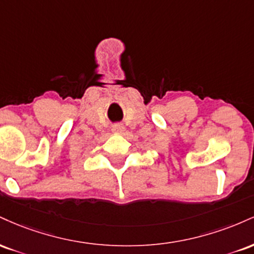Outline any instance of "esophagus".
I'll list each match as a JSON object with an SVG mask.
<instances>
[{
	"instance_id": "obj_1",
	"label": "esophagus",
	"mask_w": 254,
	"mask_h": 254,
	"mask_svg": "<svg viewBox=\"0 0 254 254\" xmlns=\"http://www.w3.org/2000/svg\"><path fill=\"white\" fill-rule=\"evenodd\" d=\"M112 131L115 133H117V135H123V133L125 132V127H123V125L117 124L112 127Z\"/></svg>"
}]
</instances>
